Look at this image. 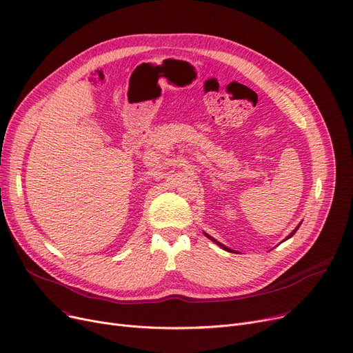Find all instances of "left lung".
Masks as SVG:
<instances>
[{"label": "left lung", "mask_w": 353, "mask_h": 353, "mask_svg": "<svg viewBox=\"0 0 353 353\" xmlns=\"http://www.w3.org/2000/svg\"><path fill=\"white\" fill-rule=\"evenodd\" d=\"M301 223H302V222H301ZM301 223H299V225H298V226H296V228H295V230H294V231H292V232H291V234H289V235H288V236H286V238H285V239H283V241H286V239H289V238H292V236H294V234H295V232H296V231H298V228H299V226H301ZM203 234H205V236H206V238H208V239H211V241H212V242H215V243H216V245H218V246H221V248H222V250H225V251H228V252H234V250H231V248H228V246H225V245H222V243H221V242H218V241H216V239H215V238H212V236H211V235H208V234H206V232H203Z\"/></svg>", "instance_id": "8db88e82"}]
</instances>
